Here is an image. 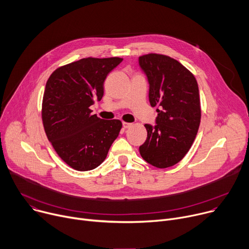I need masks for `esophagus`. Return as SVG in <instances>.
Wrapping results in <instances>:
<instances>
[{
  "mask_svg": "<svg viewBox=\"0 0 249 249\" xmlns=\"http://www.w3.org/2000/svg\"><path fill=\"white\" fill-rule=\"evenodd\" d=\"M132 126V123H128V122H123V127L125 128V129H128V128H130Z\"/></svg>",
  "mask_w": 249,
  "mask_h": 249,
  "instance_id": "esophagus-1",
  "label": "esophagus"
}]
</instances>
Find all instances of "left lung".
I'll use <instances>...</instances> for the list:
<instances>
[{
	"label": "left lung",
	"instance_id": "left-lung-1",
	"mask_svg": "<svg viewBox=\"0 0 249 249\" xmlns=\"http://www.w3.org/2000/svg\"><path fill=\"white\" fill-rule=\"evenodd\" d=\"M139 63L150 84V104L160 107L157 125H144L147 139L139 151L152 166L169 168L186 156L197 134L201 117L197 82L182 63L168 55L144 54Z\"/></svg>",
	"mask_w": 249,
	"mask_h": 249
}]
</instances>
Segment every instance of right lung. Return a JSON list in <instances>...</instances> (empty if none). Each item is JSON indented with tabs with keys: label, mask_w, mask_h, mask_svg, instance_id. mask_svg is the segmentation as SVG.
I'll list each match as a JSON object with an SVG mask.
<instances>
[{
	"label": "right lung",
	"mask_w": 249,
	"mask_h": 249,
	"mask_svg": "<svg viewBox=\"0 0 249 249\" xmlns=\"http://www.w3.org/2000/svg\"><path fill=\"white\" fill-rule=\"evenodd\" d=\"M122 60L85 57L59 66L47 81L43 128L61 160L76 171L97 168L122 128L120 120L100 119L90 109L103 96L107 74Z\"/></svg>",
	"instance_id": "1"
}]
</instances>
